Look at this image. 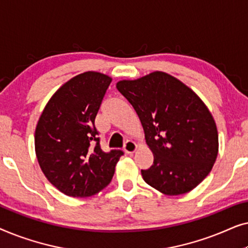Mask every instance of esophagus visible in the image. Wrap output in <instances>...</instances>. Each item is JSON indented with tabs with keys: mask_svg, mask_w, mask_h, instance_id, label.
<instances>
[{
	"mask_svg": "<svg viewBox=\"0 0 248 248\" xmlns=\"http://www.w3.org/2000/svg\"><path fill=\"white\" fill-rule=\"evenodd\" d=\"M138 149V145L135 142H133L132 140H127L126 142H125V145H124V151L126 152L127 155H132L134 154L135 151H137Z\"/></svg>",
	"mask_w": 248,
	"mask_h": 248,
	"instance_id": "obj_1",
	"label": "esophagus"
}]
</instances>
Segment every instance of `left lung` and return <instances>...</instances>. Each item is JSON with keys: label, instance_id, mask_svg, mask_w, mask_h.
Here are the masks:
<instances>
[{"label": "left lung", "instance_id": "left-lung-1", "mask_svg": "<svg viewBox=\"0 0 248 248\" xmlns=\"http://www.w3.org/2000/svg\"><path fill=\"white\" fill-rule=\"evenodd\" d=\"M116 88L137 111L154 165L144 182L166 195L192 191L211 171L218 155V131L200 97L182 81L155 71Z\"/></svg>", "mask_w": 248, "mask_h": 248}]
</instances>
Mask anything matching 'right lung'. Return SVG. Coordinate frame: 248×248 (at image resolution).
I'll use <instances>...</instances> for the list:
<instances>
[{
    "label": "right lung",
    "instance_id": "add662e5",
    "mask_svg": "<svg viewBox=\"0 0 248 248\" xmlns=\"http://www.w3.org/2000/svg\"><path fill=\"white\" fill-rule=\"evenodd\" d=\"M111 78L88 71L64 83L40 115L35 150L46 178L73 198H87L113 178L122 150L104 152L94 118Z\"/></svg>",
    "mask_w": 248,
    "mask_h": 248
}]
</instances>
